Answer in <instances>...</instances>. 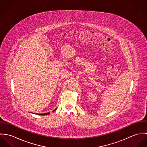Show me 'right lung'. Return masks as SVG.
<instances>
[{
  "instance_id": "right-lung-1",
  "label": "right lung",
  "mask_w": 147,
  "mask_h": 147,
  "mask_svg": "<svg viewBox=\"0 0 147 147\" xmlns=\"http://www.w3.org/2000/svg\"><path fill=\"white\" fill-rule=\"evenodd\" d=\"M57 109H55V110H54L53 111H54L55 110H56ZM50 114V113H44V114H38V115H47V114Z\"/></svg>"
}]
</instances>
